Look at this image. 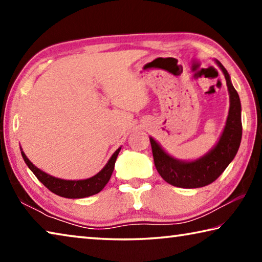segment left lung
<instances>
[{
	"label": "left lung",
	"mask_w": 262,
	"mask_h": 262,
	"mask_svg": "<svg viewBox=\"0 0 262 262\" xmlns=\"http://www.w3.org/2000/svg\"><path fill=\"white\" fill-rule=\"evenodd\" d=\"M216 63L223 72L230 95L229 115L219 142L205 156L192 162L176 159L164 151L150 137L155 166L162 178L172 186L181 188H198L211 184L223 173L236 156L242 141V105L238 92L233 88L227 69L220 61Z\"/></svg>",
	"instance_id": "1"
}]
</instances>
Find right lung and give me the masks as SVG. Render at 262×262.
Returning <instances> with one entry per match:
<instances>
[{
	"label": "right lung",
	"mask_w": 262,
	"mask_h": 262,
	"mask_svg": "<svg viewBox=\"0 0 262 262\" xmlns=\"http://www.w3.org/2000/svg\"><path fill=\"white\" fill-rule=\"evenodd\" d=\"M120 150L121 148H119L117 151L112 155V157L110 158L107 164L103 167V170L98 172L96 176L91 177V178L83 180H64L55 178V177L48 174L46 172L41 171L40 168L34 166L33 164L30 162V159L26 157L24 151H21V156H23L26 165H28L30 170L33 172L38 180L40 181L41 184L45 185L51 192L62 198L82 199L99 193L100 190L105 187L106 184L108 183L111 176L113 173L114 164L115 161H117V157L119 152H120Z\"/></svg>",
	"instance_id": "add662e5"
}]
</instances>
